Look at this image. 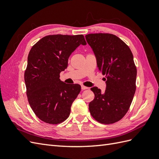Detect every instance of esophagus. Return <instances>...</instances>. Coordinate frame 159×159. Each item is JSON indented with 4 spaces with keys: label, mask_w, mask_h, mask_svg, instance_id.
Returning a JSON list of instances; mask_svg holds the SVG:
<instances>
[{
    "label": "esophagus",
    "mask_w": 159,
    "mask_h": 159,
    "mask_svg": "<svg viewBox=\"0 0 159 159\" xmlns=\"http://www.w3.org/2000/svg\"><path fill=\"white\" fill-rule=\"evenodd\" d=\"M88 88L86 87V86H84V85H81V89L82 90H85V89H88Z\"/></svg>",
    "instance_id": "esophagus-1"
}]
</instances>
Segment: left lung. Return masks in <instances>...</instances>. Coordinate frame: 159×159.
I'll return each instance as SVG.
<instances>
[{
    "label": "left lung",
    "instance_id": "obj_1",
    "mask_svg": "<svg viewBox=\"0 0 159 159\" xmlns=\"http://www.w3.org/2000/svg\"><path fill=\"white\" fill-rule=\"evenodd\" d=\"M85 38L107 85L104 93L97 87L91 88L95 98L89 104L90 113L101 123H116L128 111L136 90L137 68L131 50L112 34H89Z\"/></svg>",
    "mask_w": 159,
    "mask_h": 159
}]
</instances>
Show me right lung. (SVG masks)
Here are the masks:
<instances>
[{
	"label": "right lung",
	"mask_w": 159,
	"mask_h": 159,
	"mask_svg": "<svg viewBox=\"0 0 159 159\" xmlns=\"http://www.w3.org/2000/svg\"><path fill=\"white\" fill-rule=\"evenodd\" d=\"M86 44L82 34H54L42 38L31 48L25 72L26 95L34 113L42 121L56 125L69 117L81 86L64 83L60 74L68 67L71 53Z\"/></svg>",
	"instance_id": "right-lung-1"
}]
</instances>
